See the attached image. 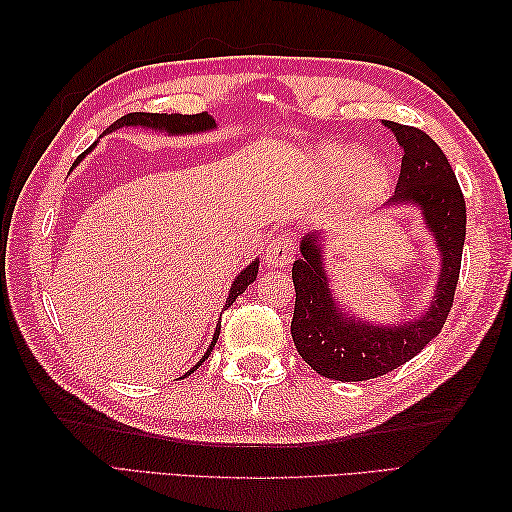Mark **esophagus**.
I'll list each match as a JSON object with an SVG mask.
<instances>
[{
    "label": "esophagus",
    "instance_id": "esophagus-1",
    "mask_svg": "<svg viewBox=\"0 0 512 512\" xmlns=\"http://www.w3.org/2000/svg\"><path fill=\"white\" fill-rule=\"evenodd\" d=\"M295 255H297V246L288 235H279L275 239H270V244L266 248V262L273 268L290 266Z\"/></svg>",
    "mask_w": 512,
    "mask_h": 512
}]
</instances>
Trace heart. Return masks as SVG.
<instances>
[{
	"label": "heart",
	"instance_id": "b5f03b06",
	"mask_svg": "<svg viewBox=\"0 0 512 512\" xmlns=\"http://www.w3.org/2000/svg\"><path fill=\"white\" fill-rule=\"evenodd\" d=\"M314 171L325 187H339L345 182V198L352 209L372 204L387 189L389 173L378 160H363L354 147L328 143L314 151Z\"/></svg>",
	"mask_w": 512,
	"mask_h": 512
}]
</instances>
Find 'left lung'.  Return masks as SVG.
Segmentation results:
<instances>
[{
    "instance_id": "8db88e82",
    "label": "left lung",
    "mask_w": 512,
    "mask_h": 512,
    "mask_svg": "<svg viewBox=\"0 0 512 512\" xmlns=\"http://www.w3.org/2000/svg\"><path fill=\"white\" fill-rule=\"evenodd\" d=\"M385 125L405 149L391 202L422 206L424 220L442 250V273L436 301L422 319L391 328L354 323L332 303L317 237L303 239L301 257L292 264L297 292L290 323L292 341L314 372L345 383L385 376L422 352L447 323L462 266L466 204L447 156L422 129L394 121H385Z\"/></svg>"
}]
</instances>
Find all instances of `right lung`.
Listing matches in <instances>:
<instances>
[{
  "mask_svg": "<svg viewBox=\"0 0 512 512\" xmlns=\"http://www.w3.org/2000/svg\"><path fill=\"white\" fill-rule=\"evenodd\" d=\"M125 125H143V127H149V129H165V132H169V134H187V132H202V129H209V127H213L215 125V121L213 118L206 114V112H202V114H187V116H182V114H147V112H134V114H127V116H121L118 118V121L114 123V125H110L107 127V132H114V129H118V127H125ZM94 147V145H92ZM90 147V149H92ZM88 149V151H90ZM88 151H85V154H88ZM85 154H81L79 158L74 160V165L76 162H79ZM257 262L255 264H250L242 275H239L235 281H233V288H231V292H228V299H226V308L228 306H233V301L242 295V292L253 284L255 281V277H257ZM217 336H220V323H217V328H215V336H213V343L209 345V350H206V354H204V358H209V354H211V350L215 347V343H217ZM204 358L202 361L195 365L191 372H187L184 376H189V374H193L195 369H198L202 363H204ZM182 376V378H184Z\"/></svg>",
  "mask_w": 512,
  "mask_h": 512,
  "instance_id": "add662e5",
  "label": "right lung"
}]
</instances>
